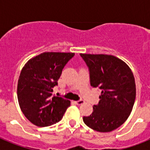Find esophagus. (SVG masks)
<instances>
[{"instance_id":"obj_1","label":"esophagus","mask_w":150,"mask_h":150,"mask_svg":"<svg viewBox=\"0 0 150 150\" xmlns=\"http://www.w3.org/2000/svg\"><path fill=\"white\" fill-rule=\"evenodd\" d=\"M76 104H78V105H81V104H84V100H76Z\"/></svg>"}]
</instances>
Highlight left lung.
Returning <instances> with one entry per match:
<instances>
[{
  "instance_id": "obj_1",
  "label": "left lung",
  "mask_w": 150,
  "mask_h": 150,
  "mask_svg": "<svg viewBox=\"0 0 150 150\" xmlns=\"http://www.w3.org/2000/svg\"><path fill=\"white\" fill-rule=\"evenodd\" d=\"M89 69L90 83L102 90L99 103L93 106L83 122L91 129L110 132L126 121L136 98V85L132 70L116 56L80 53Z\"/></svg>"
}]
</instances>
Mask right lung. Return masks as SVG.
I'll return each mask as SVG.
<instances>
[{"label":"right lung","mask_w":150,"mask_h":150,"mask_svg":"<svg viewBox=\"0 0 150 150\" xmlns=\"http://www.w3.org/2000/svg\"><path fill=\"white\" fill-rule=\"evenodd\" d=\"M73 52H46L33 57L22 69L17 86L18 104L28 120L38 127L55 124L63 117L71 101L53 96L62 70Z\"/></svg>","instance_id":"obj_1"}]
</instances>
